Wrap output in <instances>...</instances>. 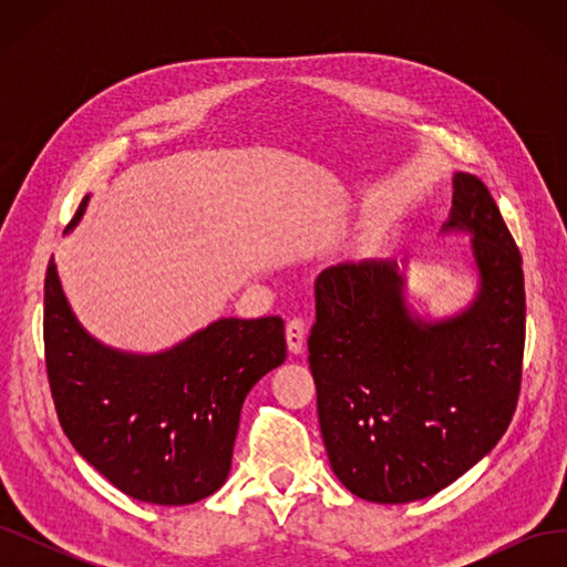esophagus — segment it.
<instances>
[{"instance_id": "34e87169", "label": "esophagus", "mask_w": 567, "mask_h": 567, "mask_svg": "<svg viewBox=\"0 0 567 567\" xmlns=\"http://www.w3.org/2000/svg\"><path fill=\"white\" fill-rule=\"evenodd\" d=\"M305 338H307V321L300 317H293L286 323V340H288V350L293 354H300L305 348Z\"/></svg>"}]
</instances>
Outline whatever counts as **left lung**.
Returning a JSON list of instances; mask_svg holds the SVG:
<instances>
[{
    "instance_id": "8db88e82",
    "label": "left lung",
    "mask_w": 567,
    "mask_h": 567,
    "mask_svg": "<svg viewBox=\"0 0 567 567\" xmlns=\"http://www.w3.org/2000/svg\"><path fill=\"white\" fill-rule=\"evenodd\" d=\"M444 229L473 234L480 290L447 321L414 319L394 260L342 262L315 284L307 338L331 468L373 504L437 494L494 450L518 404L523 257L489 188L454 177Z\"/></svg>"
}]
</instances>
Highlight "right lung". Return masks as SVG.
<instances>
[{
  "label": "right lung",
  "instance_id": "right-lung-1",
  "mask_svg": "<svg viewBox=\"0 0 567 567\" xmlns=\"http://www.w3.org/2000/svg\"><path fill=\"white\" fill-rule=\"evenodd\" d=\"M87 198L65 229L78 225ZM281 317L219 319L182 346L125 354L73 317L54 260L44 277V362L63 433L132 499L184 506L229 475L250 388L284 364Z\"/></svg>",
  "mask_w": 567,
  "mask_h": 567
}]
</instances>
